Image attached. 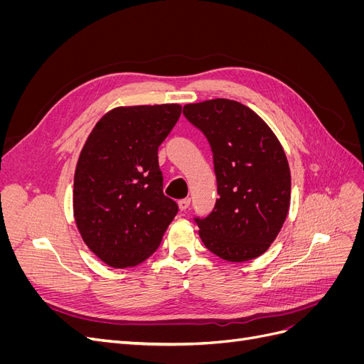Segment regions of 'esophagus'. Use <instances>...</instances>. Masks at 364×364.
Here are the masks:
<instances>
[{"label":"esophagus","instance_id":"esophagus-1","mask_svg":"<svg viewBox=\"0 0 364 364\" xmlns=\"http://www.w3.org/2000/svg\"><path fill=\"white\" fill-rule=\"evenodd\" d=\"M190 203H191L190 199H182V200H179V209H181V211H186V209L190 208Z\"/></svg>","mask_w":364,"mask_h":364}]
</instances>
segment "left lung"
Returning <instances> with one entry per match:
<instances>
[{"mask_svg":"<svg viewBox=\"0 0 364 364\" xmlns=\"http://www.w3.org/2000/svg\"><path fill=\"white\" fill-rule=\"evenodd\" d=\"M183 115L213 150L218 199L196 217L206 249L230 262L266 252L290 208L289 161L278 138L247 106L215 98L183 106Z\"/></svg>","mask_w":364,"mask_h":364,"instance_id":"8db88e82","label":"left lung"}]
</instances>
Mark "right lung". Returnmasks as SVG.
<instances>
[{
	"label": "right lung",
	"mask_w": 364,
	"mask_h": 364,
	"mask_svg": "<svg viewBox=\"0 0 364 364\" xmlns=\"http://www.w3.org/2000/svg\"><path fill=\"white\" fill-rule=\"evenodd\" d=\"M181 112V105L115 107L85 142L74 174V218L85 245L107 266L147 259L178 214L162 191L158 149Z\"/></svg>",
	"instance_id": "obj_1"
}]
</instances>
